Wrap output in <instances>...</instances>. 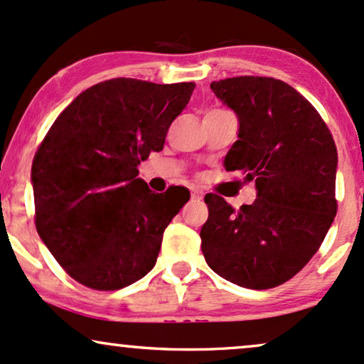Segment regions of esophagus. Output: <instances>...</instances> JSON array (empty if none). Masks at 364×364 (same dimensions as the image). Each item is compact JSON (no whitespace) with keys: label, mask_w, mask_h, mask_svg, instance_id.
I'll return each instance as SVG.
<instances>
[{"label":"esophagus","mask_w":364,"mask_h":364,"mask_svg":"<svg viewBox=\"0 0 364 364\" xmlns=\"http://www.w3.org/2000/svg\"><path fill=\"white\" fill-rule=\"evenodd\" d=\"M191 199L192 200H200L203 199V191H199V189H191Z\"/></svg>","instance_id":"esophagus-1"}]
</instances>
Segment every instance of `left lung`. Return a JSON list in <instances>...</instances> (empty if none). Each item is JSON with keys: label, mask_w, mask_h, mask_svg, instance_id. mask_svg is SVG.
<instances>
[{"label": "left lung", "mask_w": 364, "mask_h": 364, "mask_svg": "<svg viewBox=\"0 0 364 364\" xmlns=\"http://www.w3.org/2000/svg\"><path fill=\"white\" fill-rule=\"evenodd\" d=\"M211 90L238 117L225 168L254 181L257 199L235 211L208 194L200 249L230 283L276 288L306 266L334 221L336 143L314 105L284 81L237 76Z\"/></svg>", "instance_id": "obj_1"}]
</instances>
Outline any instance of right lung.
<instances>
[{
    "instance_id": "add662e5",
    "label": "right lung",
    "mask_w": 364,
    "mask_h": 364,
    "mask_svg": "<svg viewBox=\"0 0 364 364\" xmlns=\"http://www.w3.org/2000/svg\"><path fill=\"white\" fill-rule=\"evenodd\" d=\"M194 83L114 78L80 93L59 114L32 164L36 226L78 283L114 291L155 267L165 228L191 198L156 194L138 165L161 151Z\"/></svg>"
}]
</instances>
